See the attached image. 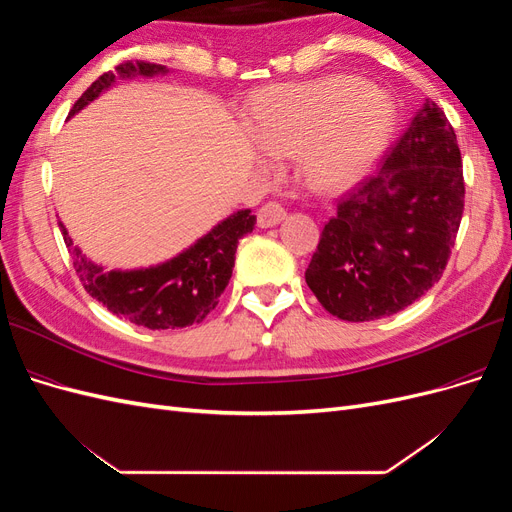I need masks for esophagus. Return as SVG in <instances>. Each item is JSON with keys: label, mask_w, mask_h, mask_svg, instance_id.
Returning <instances> with one entry per match:
<instances>
[{"label": "esophagus", "mask_w": 512, "mask_h": 512, "mask_svg": "<svg viewBox=\"0 0 512 512\" xmlns=\"http://www.w3.org/2000/svg\"><path fill=\"white\" fill-rule=\"evenodd\" d=\"M286 218V209L282 203H277V200H269V203L262 205L258 209V226L260 228H271L277 226L282 220Z\"/></svg>", "instance_id": "34e87169"}]
</instances>
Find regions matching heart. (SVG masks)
Wrapping results in <instances>:
<instances>
[{"label":"heart","mask_w":512,"mask_h":512,"mask_svg":"<svg viewBox=\"0 0 512 512\" xmlns=\"http://www.w3.org/2000/svg\"><path fill=\"white\" fill-rule=\"evenodd\" d=\"M250 130L267 156H299L309 188L339 192L359 183L382 156L395 130V108L361 79L329 76L260 91Z\"/></svg>","instance_id":"obj_1"}]
</instances>
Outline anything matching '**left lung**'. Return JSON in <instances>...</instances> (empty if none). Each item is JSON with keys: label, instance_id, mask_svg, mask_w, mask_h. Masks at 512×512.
<instances>
[{"label": "left lung", "instance_id": "left-lung-1", "mask_svg": "<svg viewBox=\"0 0 512 512\" xmlns=\"http://www.w3.org/2000/svg\"><path fill=\"white\" fill-rule=\"evenodd\" d=\"M463 196L455 130L425 100L378 173L337 200L305 271L307 286L329 314L348 322L401 312L442 277Z\"/></svg>", "mask_w": 512, "mask_h": 512}]
</instances>
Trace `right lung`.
I'll return each mask as SVG.
<instances>
[{"mask_svg":"<svg viewBox=\"0 0 512 512\" xmlns=\"http://www.w3.org/2000/svg\"><path fill=\"white\" fill-rule=\"evenodd\" d=\"M166 72V66L149 64V61H123L115 72H104L98 81L87 87L85 94L74 102L68 117L94 102L115 79ZM254 224L256 215H252L250 209L237 211L213 226L203 239H198L179 256L162 265L134 271H104L72 243L64 224L59 222V228L70 247L76 275L91 297L100 301L108 312L130 320L136 327L156 331L183 329L207 318L228 286L232 267H235L237 243L254 230Z\"/></svg>","mask_w":512,"mask_h":512,"instance_id":"obj_1","label":"right lung"}]
</instances>
